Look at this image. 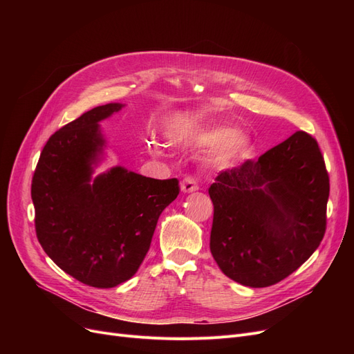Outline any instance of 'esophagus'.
Masks as SVG:
<instances>
[{"label": "esophagus", "instance_id": "obj_1", "mask_svg": "<svg viewBox=\"0 0 354 354\" xmlns=\"http://www.w3.org/2000/svg\"><path fill=\"white\" fill-rule=\"evenodd\" d=\"M198 189H199L198 181L194 177L189 176L186 178H183V181H181V192H185V194H190V192H195Z\"/></svg>", "mask_w": 354, "mask_h": 354}]
</instances>
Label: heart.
I'll use <instances>...</instances> for the list:
<instances>
[{"label":"heart","instance_id":"heart-1","mask_svg":"<svg viewBox=\"0 0 354 354\" xmlns=\"http://www.w3.org/2000/svg\"><path fill=\"white\" fill-rule=\"evenodd\" d=\"M220 141L222 143L216 151V159L218 162H234V160L246 156L250 152L248 138L242 134H233L230 128H212V130L201 131L195 136V142L203 146L216 145ZM149 151L153 155H160L162 153V147L156 140H151L149 142Z\"/></svg>","mask_w":354,"mask_h":354}]
</instances>
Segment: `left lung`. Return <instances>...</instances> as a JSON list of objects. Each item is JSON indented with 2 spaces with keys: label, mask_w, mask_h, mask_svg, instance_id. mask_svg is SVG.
Wrapping results in <instances>:
<instances>
[{
  "label": "left lung",
  "mask_w": 354,
  "mask_h": 354,
  "mask_svg": "<svg viewBox=\"0 0 354 354\" xmlns=\"http://www.w3.org/2000/svg\"><path fill=\"white\" fill-rule=\"evenodd\" d=\"M209 250L234 282L264 288L306 263L324 239L329 176L315 138L297 131L208 189Z\"/></svg>",
  "instance_id": "1"
}]
</instances>
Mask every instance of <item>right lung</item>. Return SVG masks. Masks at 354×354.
<instances>
[{
    "label": "right lung",
    "instance_id": "1",
    "mask_svg": "<svg viewBox=\"0 0 354 354\" xmlns=\"http://www.w3.org/2000/svg\"><path fill=\"white\" fill-rule=\"evenodd\" d=\"M121 103L97 106L53 134L32 177L35 230L42 250L63 272L94 288H113L136 274L158 218L178 180H156L122 167L95 177L103 152L99 122Z\"/></svg>",
    "mask_w": 354,
    "mask_h": 354
}]
</instances>
